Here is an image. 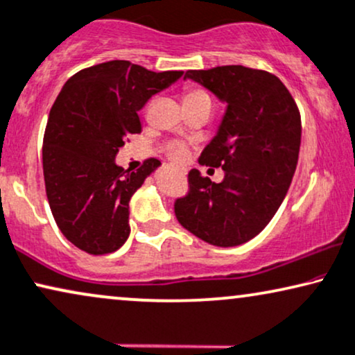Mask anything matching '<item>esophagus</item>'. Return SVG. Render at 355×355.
I'll return each instance as SVG.
<instances>
[{"label":"esophagus","instance_id":"1","mask_svg":"<svg viewBox=\"0 0 355 355\" xmlns=\"http://www.w3.org/2000/svg\"><path fill=\"white\" fill-rule=\"evenodd\" d=\"M180 172H182L183 175H185V173H187V172H185V170H183V168H180Z\"/></svg>","mask_w":355,"mask_h":355}]
</instances>
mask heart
I'll return each mask as SVG.
<instances>
[{"mask_svg":"<svg viewBox=\"0 0 355 355\" xmlns=\"http://www.w3.org/2000/svg\"><path fill=\"white\" fill-rule=\"evenodd\" d=\"M203 98H209L203 89H188L185 93V100H203ZM173 159H182L185 155V147L183 146H173L172 147Z\"/></svg>","mask_w":355,"mask_h":355,"instance_id":"heart-1","label":"heart"}]
</instances>
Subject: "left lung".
Here are the masks:
<instances>
[{
  "label": "left lung",
  "instance_id": "1",
  "mask_svg": "<svg viewBox=\"0 0 355 355\" xmlns=\"http://www.w3.org/2000/svg\"><path fill=\"white\" fill-rule=\"evenodd\" d=\"M226 111L200 164L221 167L224 180L188 173L190 193L175 201V216L191 234L234 248L259 234L280 208L298 164L302 119L280 78L242 65L188 70Z\"/></svg>",
  "mask_w": 355,
  "mask_h": 355
}]
</instances>
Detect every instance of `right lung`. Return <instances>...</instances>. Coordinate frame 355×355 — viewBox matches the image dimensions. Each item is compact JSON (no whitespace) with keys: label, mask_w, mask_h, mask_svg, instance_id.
I'll return each mask as SVG.
<instances>
[{"label":"right lung","mask_w":355,"mask_h":355,"mask_svg":"<svg viewBox=\"0 0 355 355\" xmlns=\"http://www.w3.org/2000/svg\"><path fill=\"white\" fill-rule=\"evenodd\" d=\"M182 75L111 60L80 70L58 93L44 134V180L58 230L78 249L111 254L128 241L129 201L160 164L129 172L116 154L142 131L137 111Z\"/></svg>","instance_id":"right-lung-1"}]
</instances>
